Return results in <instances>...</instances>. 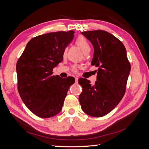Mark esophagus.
<instances>
[{
	"label": "esophagus",
	"mask_w": 149,
	"mask_h": 149,
	"mask_svg": "<svg viewBox=\"0 0 149 149\" xmlns=\"http://www.w3.org/2000/svg\"><path fill=\"white\" fill-rule=\"evenodd\" d=\"M75 81H76V82H78V78H77V77H75Z\"/></svg>",
	"instance_id": "obj_1"
}]
</instances>
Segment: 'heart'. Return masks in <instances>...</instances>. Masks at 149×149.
<instances>
[{"label":"heart","instance_id":"heart-1","mask_svg":"<svg viewBox=\"0 0 149 149\" xmlns=\"http://www.w3.org/2000/svg\"><path fill=\"white\" fill-rule=\"evenodd\" d=\"M75 43L83 52V53L84 54V55H87L88 54L90 51H91V46L88 42V40L86 39L83 36H79L76 39ZM66 53V49H65V50L64 52V55H65ZM78 66L77 65H74L73 67H72V70H73L74 71H76V70H77Z\"/></svg>","mask_w":149,"mask_h":149}]
</instances>
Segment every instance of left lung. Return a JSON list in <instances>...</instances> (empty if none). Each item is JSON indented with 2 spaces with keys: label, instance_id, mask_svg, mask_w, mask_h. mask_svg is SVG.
<instances>
[{
  "label": "left lung",
  "instance_id": "8db88e82",
  "mask_svg": "<svg viewBox=\"0 0 149 149\" xmlns=\"http://www.w3.org/2000/svg\"><path fill=\"white\" fill-rule=\"evenodd\" d=\"M94 48L91 65L98 67L97 81L78 80L83 88L79 101L82 110L93 117H102L113 110L123 97L130 71L126 49L120 40L104 30L81 32Z\"/></svg>",
  "mask_w": 149,
  "mask_h": 149
}]
</instances>
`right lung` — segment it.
I'll use <instances>...</instances> for the list:
<instances>
[{"mask_svg": "<svg viewBox=\"0 0 149 149\" xmlns=\"http://www.w3.org/2000/svg\"><path fill=\"white\" fill-rule=\"evenodd\" d=\"M74 31H56L31 38L16 66L18 91L25 106L42 118H49L62 109L73 77L53 75V69L63 61L65 48Z\"/></svg>", "mask_w": 149, "mask_h": 149, "instance_id": "obj_1", "label": "right lung"}]
</instances>
